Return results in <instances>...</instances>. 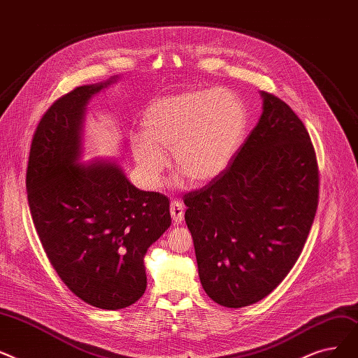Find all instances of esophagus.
<instances>
[{
  "label": "esophagus",
  "mask_w": 358,
  "mask_h": 358,
  "mask_svg": "<svg viewBox=\"0 0 358 358\" xmlns=\"http://www.w3.org/2000/svg\"><path fill=\"white\" fill-rule=\"evenodd\" d=\"M170 214H172V218L176 224H180L185 217V207L180 201H172L170 203Z\"/></svg>",
  "instance_id": "obj_1"
}]
</instances>
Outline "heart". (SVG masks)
<instances>
[{
	"mask_svg": "<svg viewBox=\"0 0 358 358\" xmlns=\"http://www.w3.org/2000/svg\"><path fill=\"white\" fill-rule=\"evenodd\" d=\"M248 110L227 89H194L160 97L145 109L143 135L132 140V156L143 180L155 186L169 164L192 185H206L224 172L248 129Z\"/></svg>",
	"mask_w": 358,
	"mask_h": 358,
	"instance_id": "obj_1",
	"label": "heart"
}]
</instances>
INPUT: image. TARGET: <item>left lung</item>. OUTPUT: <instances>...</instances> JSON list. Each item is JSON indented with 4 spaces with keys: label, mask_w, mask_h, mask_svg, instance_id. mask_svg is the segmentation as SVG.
I'll return each instance as SVG.
<instances>
[{
    "label": "left lung",
    "mask_w": 358,
    "mask_h": 358,
    "mask_svg": "<svg viewBox=\"0 0 358 358\" xmlns=\"http://www.w3.org/2000/svg\"><path fill=\"white\" fill-rule=\"evenodd\" d=\"M264 110L227 169L183 196L203 290L224 308L266 297L294 266L319 202L316 152L301 119L261 92Z\"/></svg>",
    "instance_id": "8db88e82"
}]
</instances>
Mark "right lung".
<instances>
[{
	"mask_svg": "<svg viewBox=\"0 0 358 358\" xmlns=\"http://www.w3.org/2000/svg\"><path fill=\"white\" fill-rule=\"evenodd\" d=\"M109 83L76 87L49 106L31 138L26 189L62 282L94 308L117 310L144 294V255L172 218L167 196L135 188L116 163H78L87 100Z\"/></svg>",
	"mask_w": 358,
	"mask_h": 358,
	"instance_id": "obj_1",
	"label": "right lung"
}]
</instances>
